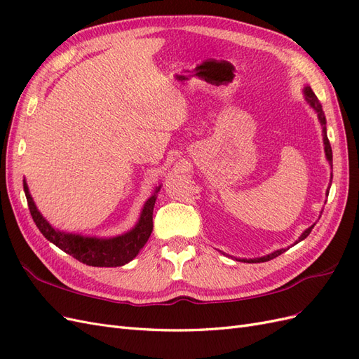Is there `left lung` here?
<instances>
[{
  "label": "left lung",
  "mask_w": 359,
  "mask_h": 359,
  "mask_svg": "<svg viewBox=\"0 0 359 359\" xmlns=\"http://www.w3.org/2000/svg\"><path fill=\"white\" fill-rule=\"evenodd\" d=\"M304 95H306L307 103H309V104L313 107V109L316 111V114H318V118H319L320 126H322V136H323V145H325V156H327V160L330 161V165L332 166V149H331L330 140H328V136H327V119H325V114H323V111H322V104H320V102L318 100L316 94H314V93L311 91L310 86H306V88H304ZM330 186H331V184H330ZM328 193H330V191H327V196H328ZM313 227H314V224L310 226L309 229L304 231L302 235L298 238L297 243H299V241H302V240H306V238L310 235ZM297 243H295V244H297ZM285 252H286V248H280V250H276L274 253L262 256V257H256V259H236V260H241V262H248V264H259V262H266V260L274 259V257L280 256L281 253H285ZM223 255H224V253H223Z\"/></svg>",
  "instance_id": "8db88e82"
}]
</instances>
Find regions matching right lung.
Wrapping results in <instances>:
<instances>
[{"label": "right lung", "instance_id": "add662e5", "mask_svg": "<svg viewBox=\"0 0 359 359\" xmlns=\"http://www.w3.org/2000/svg\"><path fill=\"white\" fill-rule=\"evenodd\" d=\"M160 187H157L153 196L145 202L144 210L140 212V219L132 231L115 238L102 240V238L64 233L53 229L39 212L37 206L34 205V201H32L28 191L27 182L24 181V191L31 217L32 220H34L36 226L39 227V231L43 233V236L52 244H55L58 248H61L62 252H66L74 259H78L79 262L85 265L107 268L123 266L128 264L130 260L136 257V255L140 252V248L147 244L151 232H153V211L157 199L156 193Z\"/></svg>", "mask_w": 359, "mask_h": 359}]
</instances>
